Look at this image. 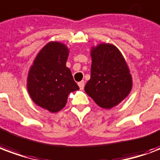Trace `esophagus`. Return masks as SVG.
<instances>
[{"instance_id":"34e87169","label":"esophagus","mask_w":160,"mask_h":160,"mask_svg":"<svg viewBox=\"0 0 160 160\" xmlns=\"http://www.w3.org/2000/svg\"><path fill=\"white\" fill-rule=\"evenodd\" d=\"M79 86H80V90H83L84 89V86H85V83H84V81H80L78 83Z\"/></svg>"}]
</instances>
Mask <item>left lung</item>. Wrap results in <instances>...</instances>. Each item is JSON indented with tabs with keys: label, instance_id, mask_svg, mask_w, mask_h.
I'll list each match as a JSON object with an SVG mask.
<instances>
[{
	"label": "left lung",
	"instance_id": "1",
	"mask_svg": "<svg viewBox=\"0 0 160 160\" xmlns=\"http://www.w3.org/2000/svg\"><path fill=\"white\" fill-rule=\"evenodd\" d=\"M91 56V79L85 91L99 107L110 109L131 92L132 78L128 66L119 49L112 44L92 47Z\"/></svg>",
	"mask_w": 160,
	"mask_h": 160
}]
</instances>
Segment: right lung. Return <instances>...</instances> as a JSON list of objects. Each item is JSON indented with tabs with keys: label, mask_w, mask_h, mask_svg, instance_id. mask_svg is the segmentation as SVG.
I'll use <instances>...</instances> for the list:
<instances>
[{
	"label": "right lung",
	"mask_w": 160,
	"mask_h": 160,
	"mask_svg": "<svg viewBox=\"0 0 160 160\" xmlns=\"http://www.w3.org/2000/svg\"><path fill=\"white\" fill-rule=\"evenodd\" d=\"M68 52L64 44L51 41L38 53L29 71L27 88L30 98L52 113L63 108L68 94L80 89L66 67Z\"/></svg>",
	"instance_id": "add662e5"
}]
</instances>
